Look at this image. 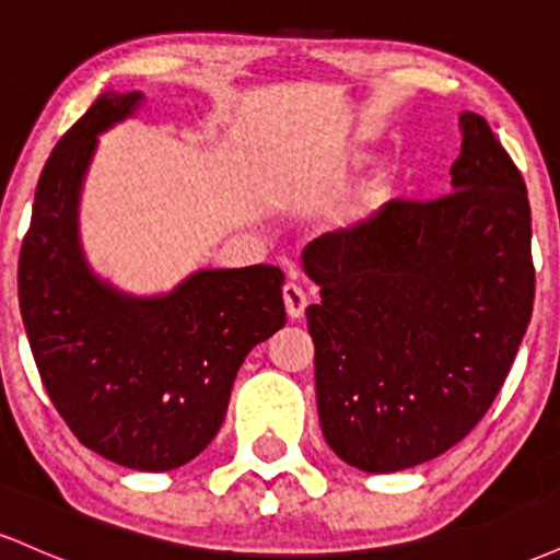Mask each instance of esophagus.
I'll list each match as a JSON object with an SVG mask.
<instances>
[{
    "label": "esophagus",
    "instance_id": "34e87169",
    "mask_svg": "<svg viewBox=\"0 0 560 560\" xmlns=\"http://www.w3.org/2000/svg\"><path fill=\"white\" fill-rule=\"evenodd\" d=\"M284 305H287L289 318H300L302 313H305V307H307V292H305V289H302L300 284H294V281L284 284Z\"/></svg>",
    "mask_w": 560,
    "mask_h": 560
}]
</instances>
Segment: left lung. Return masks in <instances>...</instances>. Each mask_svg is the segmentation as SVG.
Instances as JSON below:
<instances>
[{
    "mask_svg": "<svg viewBox=\"0 0 560 560\" xmlns=\"http://www.w3.org/2000/svg\"><path fill=\"white\" fill-rule=\"evenodd\" d=\"M453 191L305 247L320 302L316 345L326 442L369 474L458 445L503 387L535 302L526 184L490 124L460 115Z\"/></svg>",
    "mask_w": 560,
    "mask_h": 560,
    "instance_id": "left-lung-1",
    "label": "left lung"
}]
</instances>
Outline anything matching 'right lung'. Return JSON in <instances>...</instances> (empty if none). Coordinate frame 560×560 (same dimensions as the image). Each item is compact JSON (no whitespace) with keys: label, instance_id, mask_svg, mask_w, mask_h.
<instances>
[{"label":"right lung","instance_id":"add662e5","mask_svg":"<svg viewBox=\"0 0 560 560\" xmlns=\"http://www.w3.org/2000/svg\"><path fill=\"white\" fill-rule=\"evenodd\" d=\"M141 94H102L62 133L36 184L18 298L49 400L102 458L171 471L210 445L247 352L287 324L276 266L199 271L168 298L133 300L89 273L75 236L96 133Z\"/></svg>","mask_w":560,"mask_h":560}]
</instances>
